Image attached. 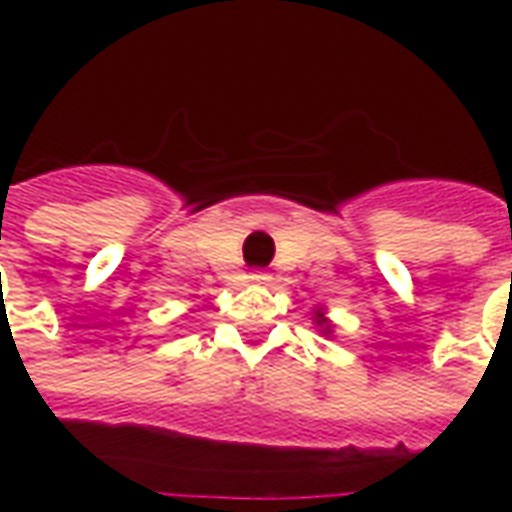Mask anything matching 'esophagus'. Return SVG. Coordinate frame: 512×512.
Here are the masks:
<instances>
[{
  "label": "esophagus",
  "instance_id": "34e87169",
  "mask_svg": "<svg viewBox=\"0 0 512 512\" xmlns=\"http://www.w3.org/2000/svg\"><path fill=\"white\" fill-rule=\"evenodd\" d=\"M249 279H252V282H257V285H266V282L271 277H268L266 271H255V274H252V277H249Z\"/></svg>",
  "mask_w": 512,
  "mask_h": 512
}]
</instances>
